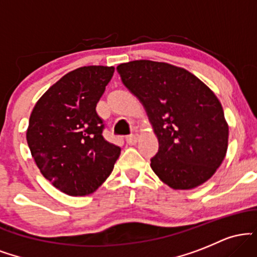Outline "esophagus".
Instances as JSON below:
<instances>
[{
	"label": "esophagus",
	"instance_id": "obj_1",
	"mask_svg": "<svg viewBox=\"0 0 257 257\" xmlns=\"http://www.w3.org/2000/svg\"><path fill=\"white\" fill-rule=\"evenodd\" d=\"M125 140H126V144H128V145H135L138 141V137L137 135L132 134V135H129V137H126Z\"/></svg>",
	"mask_w": 257,
	"mask_h": 257
}]
</instances>
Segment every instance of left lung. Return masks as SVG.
<instances>
[{"instance_id":"1","label":"left lung","mask_w":257,"mask_h":257,"mask_svg":"<svg viewBox=\"0 0 257 257\" xmlns=\"http://www.w3.org/2000/svg\"><path fill=\"white\" fill-rule=\"evenodd\" d=\"M123 84L140 100L157 135L151 168L174 190H191L225 159L228 125L219 99L181 67L151 60L117 66Z\"/></svg>"}]
</instances>
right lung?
<instances>
[{
    "label": "right lung",
    "mask_w": 257,
    "mask_h": 257,
    "mask_svg": "<svg viewBox=\"0 0 257 257\" xmlns=\"http://www.w3.org/2000/svg\"><path fill=\"white\" fill-rule=\"evenodd\" d=\"M114 67L83 66L66 73L41 96L26 132L42 175L69 196H87L108 178L120 155L102 137L96 104Z\"/></svg>",
    "instance_id": "1"
}]
</instances>
